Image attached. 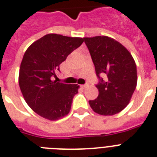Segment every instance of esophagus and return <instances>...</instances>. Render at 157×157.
<instances>
[{"label": "esophagus", "mask_w": 157, "mask_h": 157, "mask_svg": "<svg viewBox=\"0 0 157 157\" xmlns=\"http://www.w3.org/2000/svg\"><path fill=\"white\" fill-rule=\"evenodd\" d=\"M89 86H90V84H89V83H85V85H82V87L83 88H87V87H89Z\"/></svg>", "instance_id": "34e87169"}]
</instances>
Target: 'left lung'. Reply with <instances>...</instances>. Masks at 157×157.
I'll use <instances>...</instances> for the list:
<instances>
[{
    "label": "left lung",
    "mask_w": 157,
    "mask_h": 157,
    "mask_svg": "<svg viewBox=\"0 0 157 157\" xmlns=\"http://www.w3.org/2000/svg\"><path fill=\"white\" fill-rule=\"evenodd\" d=\"M84 40L99 81L98 97L89 101L90 107L101 115L118 114L128 105L136 90V62L127 48L114 39L96 36Z\"/></svg>",
    "instance_id": "obj_1"
}]
</instances>
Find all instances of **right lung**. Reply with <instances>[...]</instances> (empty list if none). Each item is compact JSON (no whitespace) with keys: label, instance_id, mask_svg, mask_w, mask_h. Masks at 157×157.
Segmentation results:
<instances>
[{"label":"right lung","instance_id":"obj_1","mask_svg":"<svg viewBox=\"0 0 157 157\" xmlns=\"http://www.w3.org/2000/svg\"><path fill=\"white\" fill-rule=\"evenodd\" d=\"M84 42L57 34H46L25 51L19 71V86L28 105L36 114L57 120L69 113L77 85L52 81L59 65Z\"/></svg>","mask_w":157,"mask_h":157}]
</instances>
